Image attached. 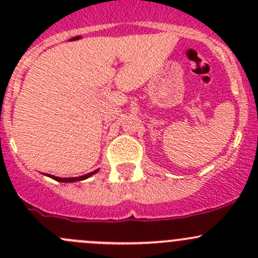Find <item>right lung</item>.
Listing matches in <instances>:
<instances>
[{
	"label": "right lung",
	"mask_w": 258,
	"mask_h": 258,
	"mask_svg": "<svg viewBox=\"0 0 258 258\" xmlns=\"http://www.w3.org/2000/svg\"><path fill=\"white\" fill-rule=\"evenodd\" d=\"M97 172H98V170H95V171H93V172L86 173V175H83V176H79V177H67V178L56 177V176H53V175H47V176H48V177H51V178L56 179V181H58V182H76V181H82V179H86V178L91 177V176L95 175V173H97Z\"/></svg>",
	"instance_id": "obj_1"
}]
</instances>
